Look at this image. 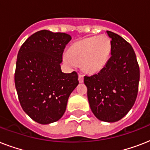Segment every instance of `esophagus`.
Returning <instances> with one entry per match:
<instances>
[{
	"mask_svg": "<svg viewBox=\"0 0 150 150\" xmlns=\"http://www.w3.org/2000/svg\"><path fill=\"white\" fill-rule=\"evenodd\" d=\"M79 82H83V81H84V76L82 74L79 75Z\"/></svg>",
	"mask_w": 150,
	"mask_h": 150,
	"instance_id": "34e87169",
	"label": "esophagus"
}]
</instances>
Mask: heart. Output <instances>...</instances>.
<instances>
[{
	"label": "heart",
	"mask_w": 150,
	"mask_h": 150,
	"mask_svg": "<svg viewBox=\"0 0 150 150\" xmlns=\"http://www.w3.org/2000/svg\"><path fill=\"white\" fill-rule=\"evenodd\" d=\"M111 52V43L106 36L90 37L74 43L64 56L68 63H81L88 73H96L104 68Z\"/></svg>",
	"instance_id": "b5f03b06"
}]
</instances>
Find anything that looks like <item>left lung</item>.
I'll return each instance as SVG.
<instances>
[{
  "instance_id": "left-lung-1",
  "label": "left lung",
  "mask_w": 150,
  "mask_h": 150,
  "mask_svg": "<svg viewBox=\"0 0 150 150\" xmlns=\"http://www.w3.org/2000/svg\"><path fill=\"white\" fill-rule=\"evenodd\" d=\"M111 56L97 74L84 76L89 106L100 121L115 122L125 116L135 103L139 90V66L132 47L113 32Z\"/></svg>"
}]
</instances>
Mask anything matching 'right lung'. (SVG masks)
<instances>
[{
    "label": "right lung",
    "instance_id": "add662e5",
    "mask_svg": "<svg viewBox=\"0 0 150 150\" xmlns=\"http://www.w3.org/2000/svg\"><path fill=\"white\" fill-rule=\"evenodd\" d=\"M71 40L67 33L44 29L29 36L18 50L15 72L18 97L23 110L37 123L58 121L79 84L77 72H62L60 65Z\"/></svg>",
    "mask_w": 150,
    "mask_h": 150
}]
</instances>
